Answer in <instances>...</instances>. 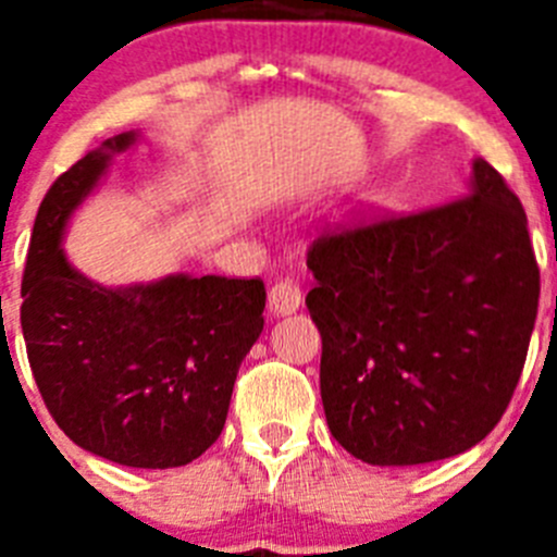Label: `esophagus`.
<instances>
[{"instance_id":"obj_1","label":"esophagus","mask_w":557,"mask_h":557,"mask_svg":"<svg viewBox=\"0 0 557 557\" xmlns=\"http://www.w3.org/2000/svg\"><path fill=\"white\" fill-rule=\"evenodd\" d=\"M268 307L273 314H293L295 309L301 307V289H298V284L293 278L275 282L268 295Z\"/></svg>"}]
</instances>
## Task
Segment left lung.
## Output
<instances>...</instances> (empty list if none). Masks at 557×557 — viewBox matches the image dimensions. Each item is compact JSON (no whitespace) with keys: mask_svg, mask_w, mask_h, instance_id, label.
I'll return each mask as SVG.
<instances>
[{"mask_svg":"<svg viewBox=\"0 0 557 557\" xmlns=\"http://www.w3.org/2000/svg\"><path fill=\"white\" fill-rule=\"evenodd\" d=\"M307 264L323 412L348 455L421 466L499 424L541 284L524 209L488 161H471L462 200L321 236Z\"/></svg>","mask_w":557,"mask_h":557,"instance_id":"obj_1","label":"left lung"}]
</instances>
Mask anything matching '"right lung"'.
<instances>
[{
	"mask_svg": "<svg viewBox=\"0 0 557 557\" xmlns=\"http://www.w3.org/2000/svg\"><path fill=\"white\" fill-rule=\"evenodd\" d=\"M139 139H106L47 191L24 268L22 332L44 405L81 449L131 469H178L223 432L268 295L259 278L189 273L108 287L69 262V223L113 156Z\"/></svg>",
	"mask_w": 557,
	"mask_h": 557,
	"instance_id": "add662e5",
	"label": "right lung"
}]
</instances>
